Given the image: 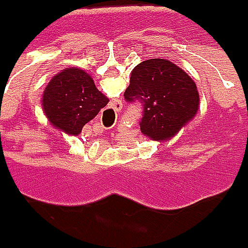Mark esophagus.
<instances>
[{"instance_id":"34e87169","label":"esophagus","mask_w":248,"mask_h":248,"mask_svg":"<svg viewBox=\"0 0 248 248\" xmlns=\"http://www.w3.org/2000/svg\"><path fill=\"white\" fill-rule=\"evenodd\" d=\"M122 108H124V104L121 103V101H118V103L113 104L112 107H111V108H109V109L107 111V113H108V115H109L111 118H115V116H116L118 113L121 112V109H122ZM113 122H115V121H113Z\"/></svg>"}]
</instances>
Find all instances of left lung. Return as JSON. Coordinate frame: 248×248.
<instances>
[{
    "label": "left lung",
    "mask_w": 248,
    "mask_h": 248,
    "mask_svg": "<svg viewBox=\"0 0 248 248\" xmlns=\"http://www.w3.org/2000/svg\"><path fill=\"white\" fill-rule=\"evenodd\" d=\"M127 103L143 108L140 130L153 140H167L194 118L200 105L196 83L170 61L147 60L132 70L124 92Z\"/></svg>",
    "instance_id": "8db88e82"
}]
</instances>
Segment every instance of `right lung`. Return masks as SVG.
Segmentation results:
<instances>
[{"label":"right lung","mask_w":248,"mask_h":248,"mask_svg":"<svg viewBox=\"0 0 248 248\" xmlns=\"http://www.w3.org/2000/svg\"><path fill=\"white\" fill-rule=\"evenodd\" d=\"M107 104L92 76L76 68L54 76L43 94V108L49 122L72 135H79Z\"/></svg>","instance_id":"right-lung-1"}]
</instances>
